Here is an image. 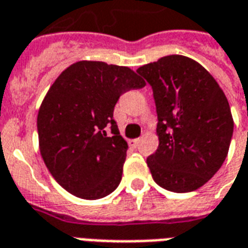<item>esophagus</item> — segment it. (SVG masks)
Masks as SVG:
<instances>
[{
	"label": "esophagus",
	"instance_id": "obj_1",
	"mask_svg": "<svg viewBox=\"0 0 248 248\" xmlns=\"http://www.w3.org/2000/svg\"><path fill=\"white\" fill-rule=\"evenodd\" d=\"M129 144L131 147H138L139 139H134V140H129Z\"/></svg>",
	"mask_w": 248,
	"mask_h": 248
}]
</instances>
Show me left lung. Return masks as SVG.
<instances>
[{
    "instance_id": "1",
    "label": "left lung",
    "mask_w": 248,
    "mask_h": 248,
    "mask_svg": "<svg viewBox=\"0 0 248 248\" xmlns=\"http://www.w3.org/2000/svg\"><path fill=\"white\" fill-rule=\"evenodd\" d=\"M154 92L159 147L147 157L157 185L170 192L199 189L226 159L234 121L225 93L193 59L170 55L139 67Z\"/></svg>"
}]
</instances>
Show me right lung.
Masks as SVG:
<instances>
[{"label":"right lung","instance_id":"add662e5","mask_svg":"<svg viewBox=\"0 0 248 248\" xmlns=\"http://www.w3.org/2000/svg\"><path fill=\"white\" fill-rule=\"evenodd\" d=\"M146 85L129 67L82 60L60 73L38 113L40 155L64 189L102 199L122 179L127 143L113 111L130 89Z\"/></svg>","mask_w":248,"mask_h":248}]
</instances>
